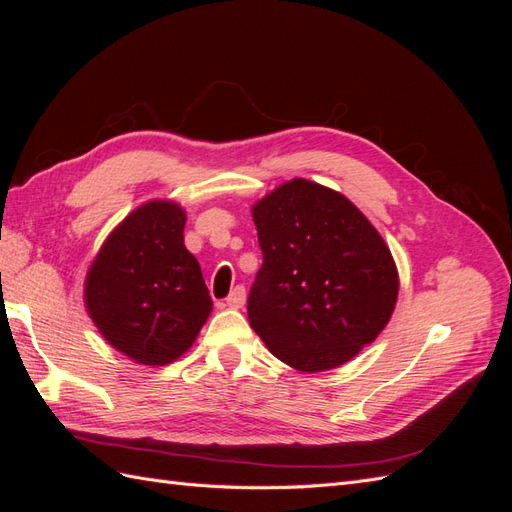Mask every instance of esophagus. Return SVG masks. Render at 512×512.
<instances>
[{"label":"esophagus","instance_id":"1","mask_svg":"<svg viewBox=\"0 0 512 512\" xmlns=\"http://www.w3.org/2000/svg\"><path fill=\"white\" fill-rule=\"evenodd\" d=\"M243 303H245V288L235 286L226 297V305L232 307V309H239V307H243Z\"/></svg>","mask_w":512,"mask_h":512}]
</instances>
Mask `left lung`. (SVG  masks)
Returning <instances> with one entry per match:
<instances>
[{"label": "left lung", "instance_id": "8db88e82", "mask_svg": "<svg viewBox=\"0 0 512 512\" xmlns=\"http://www.w3.org/2000/svg\"><path fill=\"white\" fill-rule=\"evenodd\" d=\"M262 250L247 318L277 359L301 371L344 365L389 322L397 269L350 200L292 179L252 209Z\"/></svg>", "mask_w": 512, "mask_h": 512}]
</instances>
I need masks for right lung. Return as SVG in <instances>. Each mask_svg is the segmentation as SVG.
Wrapping results in <instances>:
<instances>
[{
  "instance_id": "1",
  "label": "right lung",
  "mask_w": 512,
  "mask_h": 512,
  "mask_svg": "<svg viewBox=\"0 0 512 512\" xmlns=\"http://www.w3.org/2000/svg\"><path fill=\"white\" fill-rule=\"evenodd\" d=\"M185 213L153 200L106 239L85 282L87 312L113 348L166 365L192 346L211 312L198 260L183 245Z\"/></svg>"
}]
</instances>
